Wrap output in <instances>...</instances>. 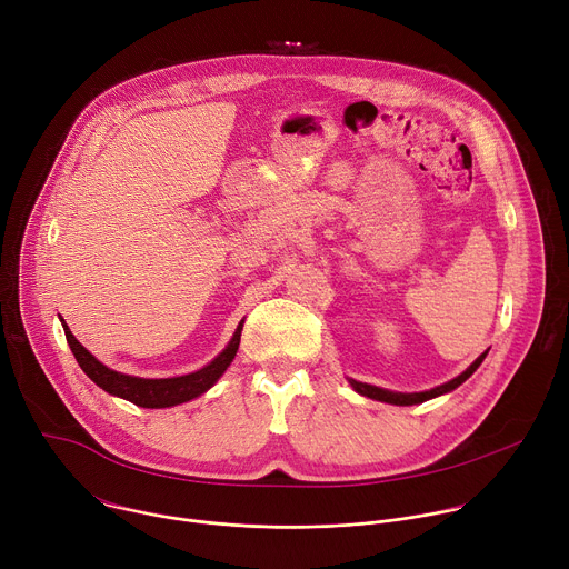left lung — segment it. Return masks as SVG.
<instances>
[{
  "label": "left lung",
  "instance_id": "1",
  "mask_svg": "<svg viewBox=\"0 0 569 569\" xmlns=\"http://www.w3.org/2000/svg\"><path fill=\"white\" fill-rule=\"evenodd\" d=\"M486 353L483 351L466 371H461L457 378L439 385V387H432L428 391H412V393H402V391H389V389H382V387H376V385H367V382H360V380H353V378H347L349 385L360 393V396H367V398H373V400H380V402H389V405H419V402H426L430 398H437V396H443L452 389H457L461 382H466L475 371L477 367L483 362Z\"/></svg>",
  "mask_w": 569,
  "mask_h": 569
}]
</instances>
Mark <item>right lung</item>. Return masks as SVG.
Here are the masks:
<instances>
[{
	"mask_svg": "<svg viewBox=\"0 0 569 569\" xmlns=\"http://www.w3.org/2000/svg\"><path fill=\"white\" fill-rule=\"evenodd\" d=\"M60 321H62L67 345H69L76 362L80 365V369L88 373V378H92L103 391L119 396L123 400H130V402L139 405V408H150V410L173 408V405L189 402V400L202 396L204 391H209L218 382V378L227 371V367L233 362V356L240 345L242 323H246V319H240L229 345L202 369L184 373V376H173V378H139V376H128V373L114 371V369L106 367L103 362H99L83 345H80L71 336L64 319H60Z\"/></svg>",
	"mask_w": 569,
	"mask_h": 569,
	"instance_id": "add662e5",
	"label": "right lung"
}]
</instances>
